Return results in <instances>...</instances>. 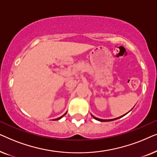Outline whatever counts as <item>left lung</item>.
<instances>
[{"label": "left lung", "mask_w": 157, "mask_h": 157, "mask_svg": "<svg viewBox=\"0 0 157 157\" xmlns=\"http://www.w3.org/2000/svg\"><path fill=\"white\" fill-rule=\"evenodd\" d=\"M126 114H124V115H123V116H121V117H118V118H115V119H98V118L95 117H94V116H93V115H91V116H92V117H93L94 119H95L96 120H97V121H113V120H116V119H119V118L123 117L124 116H125Z\"/></svg>", "instance_id": "1"}]
</instances>
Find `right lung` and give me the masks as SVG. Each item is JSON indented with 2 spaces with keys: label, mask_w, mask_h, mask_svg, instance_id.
<instances>
[{
  "label": "right lung",
  "mask_w": 157,
  "mask_h": 157,
  "mask_svg": "<svg viewBox=\"0 0 157 157\" xmlns=\"http://www.w3.org/2000/svg\"><path fill=\"white\" fill-rule=\"evenodd\" d=\"M66 113H67V112H66L65 113H64V114H63V116H62V117H59V118H57V119H53V120H54V121H56V120H59L60 119H61V118H62V117H63V116H65V115H66Z\"/></svg>",
  "instance_id": "add662e5"
}]
</instances>
